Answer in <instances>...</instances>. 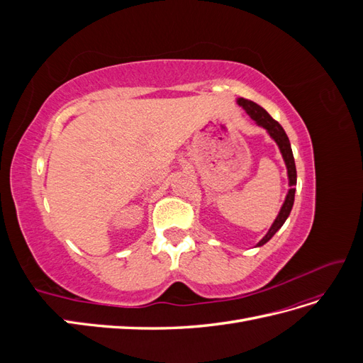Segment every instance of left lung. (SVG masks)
Listing matches in <instances>:
<instances>
[{
  "mask_svg": "<svg viewBox=\"0 0 363 363\" xmlns=\"http://www.w3.org/2000/svg\"><path fill=\"white\" fill-rule=\"evenodd\" d=\"M238 104L244 108V111L247 112V115L252 121H255L257 125L263 127V128L268 131V135L271 136V139L279 145V150L281 152V157H283L284 164H286V169H288L289 191L286 194V199H284L283 206L280 207V212H279L277 218L274 219L272 225L269 227L268 233L263 236L257 242V245H256V247H262V245H265L268 240L279 232V230L281 228V225L284 224V221H286V219H288L291 211H292L294 199H295V186H296V168H295V160H294L289 138H288L286 133H284L283 127L277 123V121L272 119V116L265 111V108L260 107L255 101L245 100V98H238Z\"/></svg>",
  "mask_w": 363,
  "mask_h": 363,
  "instance_id": "1",
  "label": "left lung"
}]
</instances>
